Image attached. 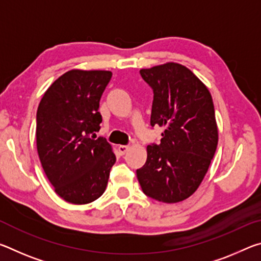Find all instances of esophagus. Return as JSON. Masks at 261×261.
Masks as SVG:
<instances>
[{"mask_svg": "<svg viewBox=\"0 0 261 261\" xmlns=\"http://www.w3.org/2000/svg\"><path fill=\"white\" fill-rule=\"evenodd\" d=\"M129 149L130 146H127V145H120V146H118V151H120L121 154H125Z\"/></svg>", "mask_w": 261, "mask_h": 261, "instance_id": "1", "label": "esophagus"}]
</instances>
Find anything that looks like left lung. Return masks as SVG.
<instances>
[{"instance_id":"1","label":"left lung","mask_w":261,"mask_h":261,"mask_svg":"<svg viewBox=\"0 0 261 261\" xmlns=\"http://www.w3.org/2000/svg\"><path fill=\"white\" fill-rule=\"evenodd\" d=\"M153 88L151 125L165 127L160 145H148L146 163L137 170L143 192L175 204L197 191L219 140L208 88L191 70L175 62L140 70Z\"/></svg>"}]
</instances>
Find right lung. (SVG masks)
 Here are the masks:
<instances>
[{"label":"right lung","mask_w":261,"mask_h":261,"mask_svg":"<svg viewBox=\"0 0 261 261\" xmlns=\"http://www.w3.org/2000/svg\"><path fill=\"white\" fill-rule=\"evenodd\" d=\"M107 70L72 69L47 88L37 112V149L55 192L74 205L102 196L116 162L100 130V99L112 79Z\"/></svg>","instance_id":"right-lung-1"}]
</instances>
